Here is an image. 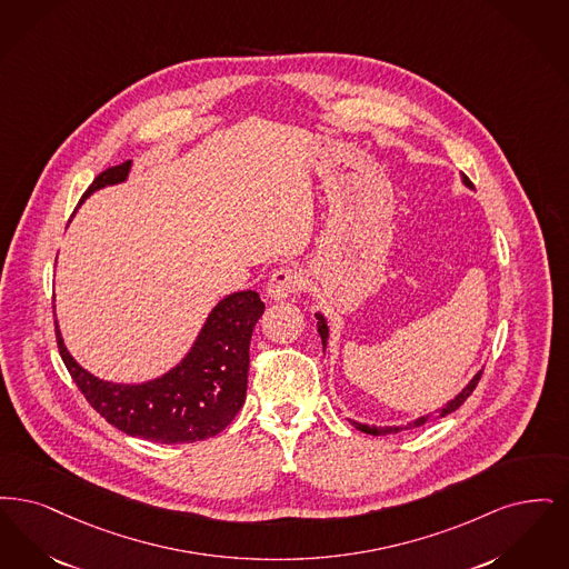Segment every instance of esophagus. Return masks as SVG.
<instances>
[{"label": "esophagus", "mask_w": 569, "mask_h": 569, "mask_svg": "<svg viewBox=\"0 0 569 569\" xmlns=\"http://www.w3.org/2000/svg\"><path fill=\"white\" fill-rule=\"evenodd\" d=\"M301 289H303V276L293 266L278 268L268 282V293L273 299H287Z\"/></svg>", "instance_id": "obj_1"}]
</instances>
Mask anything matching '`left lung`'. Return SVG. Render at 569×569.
I'll return each mask as SVG.
<instances>
[{
	"mask_svg": "<svg viewBox=\"0 0 569 569\" xmlns=\"http://www.w3.org/2000/svg\"><path fill=\"white\" fill-rule=\"evenodd\" d=\"M466 178V184L471 187L470 180H468V176H463ZM317 319H319V333H321L322 348L327 345V325L322 321L321 315H317ZM480 378H482V370L478 371L473 378H471L470 385L459 393V396L455 397L452 401H448L446 403V408L442 410H438V412H433V415H429V417H422V419L415 420V422H408L406 427H368V425H361V422H355V420H350L359 431H363V433H370V436H387V433H399L401 429H415V427H422L425 422H429V420L438 419V417H446V415H450V412H455L468 397L473 393V389H476V385L480 382Z\"/></svg>",
	"mask_w": 569,
	"mask_h": 569,
	"instance_id": "left-lung-1",
	"label": "left lung"
}]
</instances>
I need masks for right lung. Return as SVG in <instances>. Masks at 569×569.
<instances>
[{
  "label": "right lung",
  "instance_id": "add662e5",
  "mask_svg": "<svg viewBox=\"0 0 569 569\" xmlns=\"http://www.w3.org/2000/svg\"><path fill=\"white\" fill-rule=\"evenodd\" d=\"M131 161L98 173L87 196L106 184L123 182ZM266 306L254 291L222 299L212 310L187 359L147 385H110L82 370L63 347L59 355L91 408L127 436L159 445L208 440L236 419L247 399L250 336Z\"/></svg>",
  "mask_w": 569,
  "mask_h": 569
}]
</instances>
